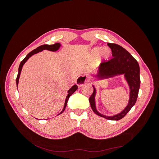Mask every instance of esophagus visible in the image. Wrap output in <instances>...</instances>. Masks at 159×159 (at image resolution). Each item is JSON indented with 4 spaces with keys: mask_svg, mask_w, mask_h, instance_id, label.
<instances>
[{
    "mask_svg": "<svg viewBox=\"0 0 159 159\" xmlns=\"http://www.w3.org/2000/svg\"><path fill=\"white\" fill-rule=\"evenodd\" d=\"M90 81V77L89 75L86 74L84 75H81V76L79 77L77 79V84L79 87H80L84 85L85 83L89 82Z\"/></svg>",
    "mask_w": 159,
    "mask_h": 159,
    "instance_id": "obj_1",
    "label": "esophagus"
}]
</instances>
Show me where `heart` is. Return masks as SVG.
Wrapping results in <instances>:
<instances>
[{"instance_id": "obj_1", "label": "heart", "mask_w": 159, "mask_h": 159, "mask_svg": "<svg viewBox=\"0 0 159 159\" xmlns=\"http://www.w3.org/2000/svg\"><path fill=\"white\" fill-rule=\"evenodd\" d=\"M91 54L93 57H98V61L102 62L109 58L111 55V50L108 47H103L102 48L95 47L91 50Z\"/></svg>"}]
</instances>
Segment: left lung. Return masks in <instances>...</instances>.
<instances>
[{
    "mask_svg": "<svg viewBox=\"0 0 159 159\" xmlns=\"http://www.w3.org/2000/svg\"><path fill=\"white\" fill-rule=\"evenodd\" d=\"M107 46L111 49L113 58L109 61L101 64L95 77L98 80H103L124 75L129 88L128 104L121 112L113 116H107L99 113L96 108L97 91L94 85H93V92L89 97V101L92 110L98 116L108 120H119L122 119L135 104L140 84V68L138 62L124 48L118 44L111 43H107Z\"/></svg>",
    "mask_w": 159,
    "mask_h": 159,
    "instance_id": "left-lung-1",
    "label": "left lung"
}]
</instances>
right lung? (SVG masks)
I'll list each match as a JSON object with an SVG mask.
<instances>
[{
  "mask_svg": "<svg viewBox=\"0 0 159 159\" xmlns=\"http://www.w3.org/2000/svg\"><path fill=\"white\" fill-rule=\"evenodd\" d=\"M61 44L60 43H55L54 44H52V45H48V44H44V45H42L38 48H37L36 49H33V51H31L30 53H29L26 57H25L23 61H21L20 65H19V71H18V75H17V77H16V86H18V84H19V77H20V73H21V71H22V67L24 66V64L26 63V62L29 59L30 57H31L32 55H33L34 54H36V53H38L39 52H41L42 51H43V50L44 49H47V50H49V51H51V52H56L57 51V50L60 48L61 47ZM78 89V86L75 84L74 86H73L68 91V95H67L66 98V100H65V103H64V108L63 110H62V111L61 113H59L60 115L66 109V107L67 106V103H68V99L70 98V97L75 92V91H76L77 89Z\"/></svg>",
  "mask_w": 159,
  "mask_h": 159,
  "instance_id": "right-lung-1",
  "label": "right lung"
}]
</instances>
